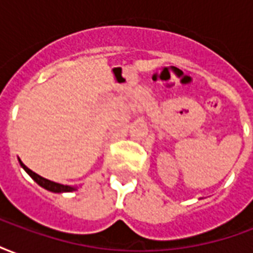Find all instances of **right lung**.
Listing matches in <instances>:
<instances>
[{"instance_id":"add662e5","label":"right lung","mask_w":253,"mask_h":253,"mask_svg":"<svg viewBox=\"0 0 253 253\" xmlns=\"http://www.w3.org/2000/svg\"><path fill=\"white\" fill-rule=\"evenodd\" d=\"M19 163L20 165H21V168H23V169H24L25 172L39 184V186L43 187L44 190L51 191V192H57V194H59V192H72V191L77 190V187L76 186H65V184H59V183H55V181H51L48 180V179L42 177V176H39L38 173H35V172H32L28 167H25V165L21 163V160L20 159Z\"/></svg>"}]
</instances>
